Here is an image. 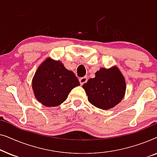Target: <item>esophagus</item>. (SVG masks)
Wrapping results in <instances>:
<instances>
[{
	"label": "esophagus",
	"instance_id": "obj_1",
	"mask_svg": "<svg viewBox=\"0 0 157 157\" xmlns=\"http://www.w3.org/2000/svg\"><path fill=\"white\" fill-rule=\"evenodd\" d=\"M87 80H88L87 77L86 76H84V77H82V78H79V82H80L81 85H83V84H84L85 83H86Z\"/></svg>",
	"mask_w": 157,
	"mask_h": 157
}]
</instances>
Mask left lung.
<instances>
[{
    "mask_svg": "<svg viewBox=\"0 0 157 157\" xmlns=\"http://www.w3.org/2000/svg\"><path fill=\"white\" fill-rule=\"evenodd\" d=\"M126 88L125 79L117 66L109 69L101 68L96 72L95 78L83 85L89 101L104 110L113 108L121 101Z\"/></svg>",
    "mask_w": 157,
    "mask_h": 157,
    "instance_id": "1",
    "label": "left lung"
}]
</instances>
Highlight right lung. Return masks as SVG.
Listing matches in <instances>:
<instances>
[{"label":"right lung","instance_id":"add662e5","mask_svg":"<svg viewBox=\"0 0 157 157\" xmlns=\"http://www.w3.org/2000/svg\"><path fill=\"white\" fill-rule=\"evenodd\" d=\"M80 83L71 71L61 61L47 59L38 68L32 88L38 101L46 106H57L65 101L68 94Z\"/></svg>","mask_w":157,"mask_h":157}]
</instances>
